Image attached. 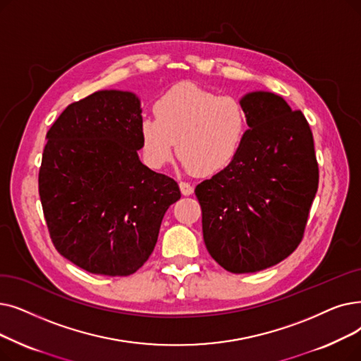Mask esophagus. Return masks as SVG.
<instances>
[{"mask_svg": "<svg viewBox=\"0 0 361 361\" xmlns=\"http://www.w3.org/2000/svg\"><path fill=\"white\" fill-rule=\"evenodd\" d=\"M178 185H180V190H181V193H183L184 196H189V195L193 193V185H192V184L185 183V181H180Z\"/></svg>", "mask_w": 361, "mask_h": 361, "instance_id": "obj_1", "label": "esophagus"}]
</instances>
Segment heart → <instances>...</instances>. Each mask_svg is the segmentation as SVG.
<instances>
[{"label":"heart","instance_id":"heart-1","mask_svg":"<svg viewBox=\"0 0 361 361\" xmlns=\"http://www.w3.org/2000/svg\"><path fill=\"white\" fill-rule=\"evenodd\" d=\"M154 116L140 122L146 162L162 168L178 158L196 176H212L226 169L239 154L249 128L242 100L192 82L177 84L154 103Z\"/></svg>","mask_w":361,"mask_h":361}]
</instances>
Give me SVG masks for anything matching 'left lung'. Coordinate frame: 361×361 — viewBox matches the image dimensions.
<instances>
[{
	"label": "left lung",
	"mask_w": 361,
	"mask_h": 361,
	"mask_svg": "<svg viewBox=\"0 0 361 361\" xmlns=\"http://www.w3.org/2000/svg\"><path fill=\"white\" fill-rule=\"evenodd\" d=\"M249 130L226 169L196 185L209 255L230 273H255L301 243L319 187L310 125L273 92L242 99Z\"/></svg>",
	"instance_id": "8db88e82"
}]
</instances>
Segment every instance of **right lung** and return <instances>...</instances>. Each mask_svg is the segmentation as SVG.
Returning a JSON list of instances; mask_svg holds the SVG:
<instances>
[{"label":"right lung","mask_w":361,"mask_h":361,"mask_svg":"<svg viewBox=\"0 0 361 361\" xmlns=\"http://www.w3.org/2000/svg\"><path fill=\"white\" fill-rule=\"evenodd\" d=\"M140 102L104 90L69 104L47 133L38 176L57 252L82 270L130 276L152 255L176 180L138 159Z\"/></svg>","instance_id":"1"}]
</instances>
